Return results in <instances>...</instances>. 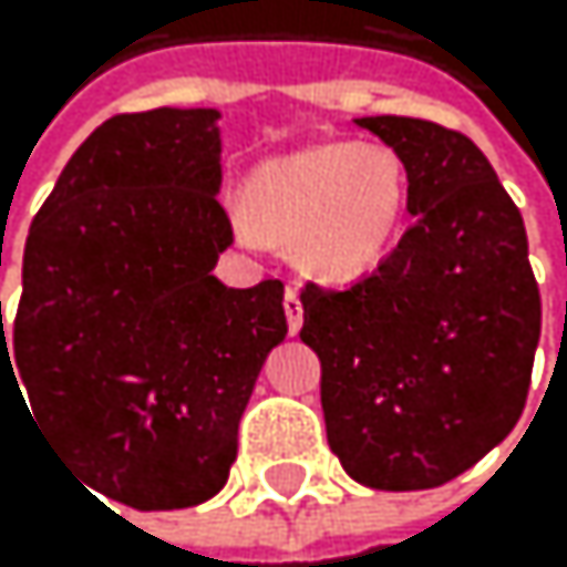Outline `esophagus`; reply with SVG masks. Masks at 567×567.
Listing matches in <instances>:
<instances>
[{"label": "esophagus", "mask_w": 567, "mask_h": 567, "mask_svg": "<svg viewBox=\"0 0 567 567\" xmlns=\"http://www.w3.org/2000/svg\"><path fill=\"white\" fill-rule=\"evenodd\" d=\"M286 319H289V330L299 333L302 330V302H299V289H286Z\"/></svg>", "instance_id": "esophagus-1"}]
</instances>
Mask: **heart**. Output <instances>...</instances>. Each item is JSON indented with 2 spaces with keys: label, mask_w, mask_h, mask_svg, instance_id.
Wrapping results in <instances>:
<instances>
[{
  "label": "heart",
  "mask_w": 567,
  "mask_h": 567,
  "mask_svg": "<svg viewBox=\"0 0 567 567\" xmlns=\"http://www.w3.org/2000/svg\"><path fill=\"white\" fill-rule=\"evenodd\" d=\"M248 210L234 214L245 245L296 241L299 261L326 281L374 271L398 245L408 169L384 142H319L268 159L248 179Z\"/></svg>",
  "instance_id": "heart-1"
}]
</instances>
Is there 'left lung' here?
Listing matches in <instances>:
<instances>
[{
    "mask_svg": "<svg viewBox=\"0 0 567 567\" xmlns=\"http://www.w3.org/2000/svg\"><path fill=\"white\" fill-rule=\"evenodd\" d=\"M408 169L398 248L350 289H302V343L322 363L326 439L370 489H432L517 425L540 292L524 217L489 159L422 118H357Z\"/></svg>",
    "mask_w": 567,
    "mask_h": 567,
    "instance_id": "8db88e82",
    "label": "left lung"
}]
</instances>
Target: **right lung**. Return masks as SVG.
<instances>
[{"label": "right lung", "mask_w": 567, "mask_h": 567, "mask_svg": "<svg viewBox=\"0 0 567 567\" xmlns=\"http://www.w3.org/2000/svg\"><path fill=\"white\" fill-rule=\"evenodd\" d=\"M220 112L115 115L30 224L0 384H27L74 470L135 511L197 507L227 483L261 363L289 333L278 278L227 289Z\"/></svg>", "instance_id": "add662e5"}]
</instances>
